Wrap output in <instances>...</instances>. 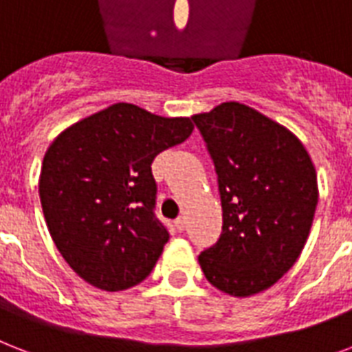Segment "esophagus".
Here are the masks:
<instances>
[{"label":"esophagus","instance_id":"1","mask_svg":"<svg viewBox=\"0 0 352 352\" xmlns=\"http://www.w3.org/2000/svg\"><path fill=\"white\" fill-rule=\"evenodd\" d=\"M175 227L177 230H184V227H186V218H184V216H179V218L175 219Z\"/></svg>","mask_w":352,"mask_h":352}]
</instances>
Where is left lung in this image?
I'll return each instance as SVG.
<instances>
[{"mask_svg": "<svg viewBox=\"0 0 352 352\" xmlns=\"http://www.w3.org/2000/svg\"><path fill=\"white\" fill-rule=\"evenodd\" d=\"M194 123L223 210L218 241L201 251L206 280L234 297L264 292L299 258L318 205V177L299 138L248 104H218Z\"/></svg>", "mask_w": 352, "mask_h": 352, "instance_id": "obj_1", "label": "left lung"}]
</instances>
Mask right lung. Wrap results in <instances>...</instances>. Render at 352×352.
Instances as JSON below:
<instances>
[{"mask_svg":"<svg viewBox=\"0 0 352 352\" xmlns=\"http://www.w3.org/2000/svg\"><path fill=\"white\" fill-rule=\"evenodd\" d=\"M192 131V118L116 103L74 123L47 147L40 203L55 245L82 280L120 292L153 272L170 232L155 216L151 164Z\"/></svg>","mask_w":352,"mask_h":352,"instance_id":"right-lung-1","label":"right lung"}]
</instances>
